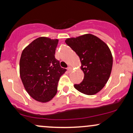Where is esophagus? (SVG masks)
<instances>
[{
	"label": "esophagus",
	"mask_w": 133,
	"mask_h": 133,
	"mask_svg": "<svg viewBox=\"0 0 133 133\" xmlns=\"http://www.w3.org/2000/svg\"><path fill=\"white\" fill-rule=\"evenodd\" d=\"M68 72H71L72 71V68L71 66H69L68 68Z\"/></svg>",
	"instance_id": "1"
}]
</instances>
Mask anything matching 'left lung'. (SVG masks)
Returning <instances> with one entry per match:
<instances>
[{
  "label": "left lung",
  "mask_w": 133,
  "mask_h": 133,
  "mask_svg": "<svg viewBox=\"0 0 133 133\" xmlns=\"http://www.w3.org/2000/svg\"><path fill=\"white\" fill-rule=\"evenodd\" d=\"M65 43L80 58L84 77L74 88L86 95H94L104 87L110 76L112 56L108 45L92 34L68 38Z\"/></svg>",
  "instance_id": "left-lung-1"
}]
</instances>
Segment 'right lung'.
<instances>
[{
  "label": "right lung",
  "mask_w": 133,
  "mask_h": 133,
  "mask_svg": "<svg viewBox=\"0 0 133 133\" xmlns=\"http://www.w3.org/2000/svg\"><path fill=\"white\" fill-rule=\"evenodd\" d=\"M58 41L39 37L21 54L19 71L23 85L34 99L41 103H47L54 97L59 79L66 71L55 58Z\"/></svg>",
  "instance_id": "right-lung-1"
}]
</instances>
